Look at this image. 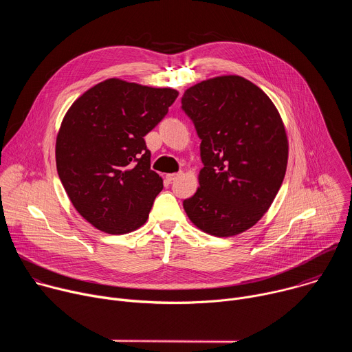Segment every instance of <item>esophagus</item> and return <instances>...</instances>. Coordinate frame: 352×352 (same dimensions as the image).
Instances as JSON below:
<instances>
[{"instance_id":"34e87169","label":"esophagus","mask_w":352,"mask_h":352,"mask_svg":"<svg viewBox=\"0 0 352 352\" xmlns=\"http://www.w3.org/2000/svg\"><path fill=\"white\" fill-rule=\"evenodd\" d=\"M179 175H181V173H173V174H167V175H166V178H167V181L173 182V181H175Z\"/></svg>"}]
</instances>
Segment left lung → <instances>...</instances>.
Listing matches in <instances>:
<instances>
[{
    "mask_svg": "<svg viewBox=\"0 0 352 352\" xmlns=\"http://www.w3.org/2000/svg\"><path fill=\"white\" fill-rule=\"evenodd\" d=\"M182 109L193 121L204 168L196 193L184 200L189 220L214 236H234L269 210L288 162L284 122L255 83L221 75L185 90Z\"/></svg>",
    "mask_w": 352,
    "mask_h": 352,
    "instance_id": "left-lung-1",
    "label": "left lung"
}]
</instances>
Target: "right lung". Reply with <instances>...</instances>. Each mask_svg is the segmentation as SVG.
<instances>
[{
	"instance_id": "obj_1",
	"label": "right lung",
	"mask_w": 352,
	"mask_h": 352,
	"mask_svg": "<svg viewBox=\"0 0 352 352\" xmlns=\"http://www.w3.org/2000/svg\"><path fill=\"white\" fill-rule=\"evenodd\" d=\"M178 91L118 78L100 82L65 113L56 140L60 179L76 212L107 234L142 227L163 189L143 136L168 113Z\"/></svg>"
}]
</instances>
